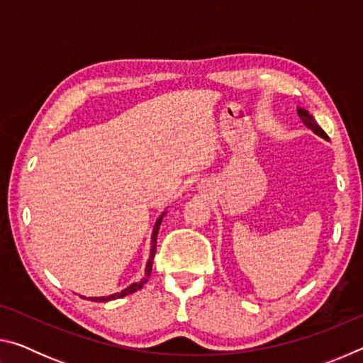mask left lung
Masks as SVG:
<instances>
[{"label": "left lung", "mask_w": 363, "mask_h": 363, "mask_svg": "<svg viewBox=\"0 0 363 363\" xmlns=\"http://www.w3.org/2000/svg\"><path fill=\"white\" fill-rule=\"evenodd\" d=\"M298 115H299V118L303 120V123L304 125L309 128V130H312L314 131L317 136H320V138H323V139H327L328 140V136H327V133H325L320 126L317 125L315 123V120H314V116H312L309 112H307L306 108H298Z\"/></svg>", "instance_id": "8db88e82"}]
</instances>
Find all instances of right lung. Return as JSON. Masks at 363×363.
<instances>
[{"mask_svg": "<svg viewBox=\"0 0 363 363\" xmlns=\"http://www.w3.org/2000/svg\"><path fill=\"white\" fill-rule=\"evenodd\" d=\"M164 216V213L162 214L157 219L155 223V227H153V233H152V247H150V257L149 261H147V266H145V275L143 279H140L139 281H134V284H131L128 288H125V290H121L120 293H115V294H110V296H99V298H88L89 301H94V303H107V301H112V299H118V298H123L126 296V294H131L134 291H138L143 288L147 280L150 279V272H152V264H153V256H155V251H157V235H158V229H160V224H162V219Z\"/></svg>", "mask_w": 363, "mask_h": 363, "instance_id": "right-lung-1", "label": "right lung"}]
</instances>
